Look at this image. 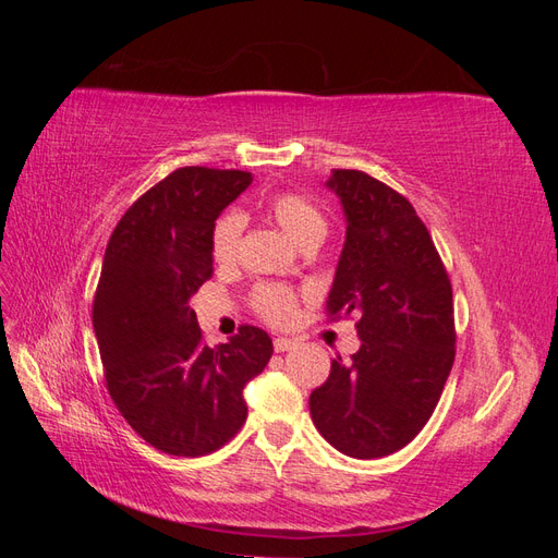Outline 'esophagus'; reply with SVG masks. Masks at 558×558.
<instances>
[{"instance_id": "esophagus-1", "label": "esophagus", "mask_w": 558, "mask_h": 558, "mask_svg": "<svg viewBox=\"0 0 558 558\" xmlns=\"http://www.w3.org/2000/svg\"><path fill=\"white\" fill-rule=\"evenodd\" d=\"M295 344H298V340H291V337H277V340H275V351L283 353V351L293 349Z\"/></svg>"}]
</instances>
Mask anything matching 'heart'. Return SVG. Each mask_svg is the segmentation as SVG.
Listing matches in <instances>:
<instances>
[{
	"instance_id": "heart-1",
	"label": "heart",
	"mask_w": 558,
	"mask_h": 558,
	"mask_svg": "<svg viewBox=\"0 0 558 558\" xmlns=\"http://www.w3.org/2000/svg\"><path fill=\"white\" fill-rule=\"evenodd\" d=\"M267 214L302 246L320 244L328 232V216L316 202L295 191H281L269 197ZM244 216L228 211L211 230V256L218 265H232L240 258ZM251 307L269 326H291L298 316V293L283 283H258L251 293Z\"/></svg>"
}]
</instances>
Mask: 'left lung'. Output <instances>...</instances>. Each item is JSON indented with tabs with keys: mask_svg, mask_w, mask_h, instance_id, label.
Masks as SVG:
<instances>
[{
	"mask_svg": "<svg viewBox=\"0 0 558 558\" xmlns=\"http://www.w3.org/2000/svg\"><path fill=\"white\" fill-rule=\"evenodd\" d=\"M347 242L328 320L356 318L361 349L337 356L310 396L314 426L353 459L410 445L437 408L456 356L451 281L410 199L361 170H332Z\"/></svg>",
	"mask_w": 558,
	"mask_h": 558,
	"instance_id": "8db88e82",
	"label": "left lung"
}]
</instances>
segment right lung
<instances>
[{"mask_svg": "<svg viewBox=\"0 0 558 558\" xmlns=\"http://www.w3.org/2000/svg\"><path fill=\"white\" fill-rule=\"evenodd\" d=\"M248 183L242 170L179 167L123 214L105 251L93 328L107 391L165 453L195 459L230 442L246 421L244 386L275 351L246 324L209 347L189 305L214 275V221Z\"/></svg>", "mask_w": 558, "mask_h": 558, "instance_id": "obj_1", "label": "right lung"}]
</instances>
